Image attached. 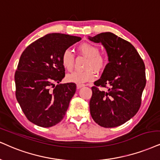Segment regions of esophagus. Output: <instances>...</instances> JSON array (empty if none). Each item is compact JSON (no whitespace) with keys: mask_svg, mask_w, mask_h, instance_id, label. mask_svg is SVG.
I'll use <instances>...</instances> for the list:
<instances>
[{"mask_svg":"<svg viewBox=\"0 0 160 160\" xmlns=\"http://www.w3.org/2000/svg\"><path fill=\"white\" fill-rule=\"evenodd\" d=\"M84 86V84H77V88H78V89H79V88H82V87Z\"/></svg>","mask_w":160,"mask_h":160,"instance_id":"esophagus-1","label":"esophagus"}]
</instances>
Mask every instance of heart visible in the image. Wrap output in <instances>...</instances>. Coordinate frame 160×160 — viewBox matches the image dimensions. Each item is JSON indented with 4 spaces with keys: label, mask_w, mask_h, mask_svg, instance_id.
<instances>
[{
    "label": "heart",
    "mask_w": 160,
    "mask_h": 160,
    "mask_svg": "<svg viewBox=\"0 0 160 160\" xmlns=\"http://www.w3.org/2000/svg\"><path fill=\"white\" fill-rule=\"evenodd\" d=\"M78 50L82 54L88 57L85 64V70L75 71L67 76L69 82L76 84H83L94 80L96 77L95 70H102L107 63L106 57L99 53V48L90 43H82L78 46ZM62 67L68 71H72L74 68L75 57L70 49H66L61 57Z\"/></svg>",
    "instance_id": "1"
}]
</instances>
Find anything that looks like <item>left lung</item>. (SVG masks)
I'll return each mask as SVG.
<instances>
[{
    "mask_svg": "<svg viewBox=\"0 0 160 160\" xmlns=\"http://www.w3.org/2000/svg\"><path fill=\"white\" fill-rule=\"evenodd\" d=\"M90 41L102 43L109 63L92 87L90 110L92 119L104 128L122 125L136 115L146 84L145 67L135 47L112 32H102ZM105 87L108 91H100Z\"/></svg>",
    "mask_w": 160,
    "mask_h": 160,
    "instance_id": "1",
    "label": "left lung"
}]
</instances>
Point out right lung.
Returning <instances> with one entry per match:
<instances>
[{
    "label": "right lung",
    "mask_w": 160,
    "mask_h": 160,
    "mask_svg": "<svg viewBox=\"0 0 160 160\" xmlns=\"http://www.w3.org/2000/svg\"><path fill=\"white\" fill-rule=\"evenodd\" d=\"M80 37L50 33L29 44L21 54L15 73V96L27 119L43 128L64 117L76 92L72 82L59 84L65 76L61 57Z\"/></svg>",
    "instance_id": "add662e5"
}]
</instances>
